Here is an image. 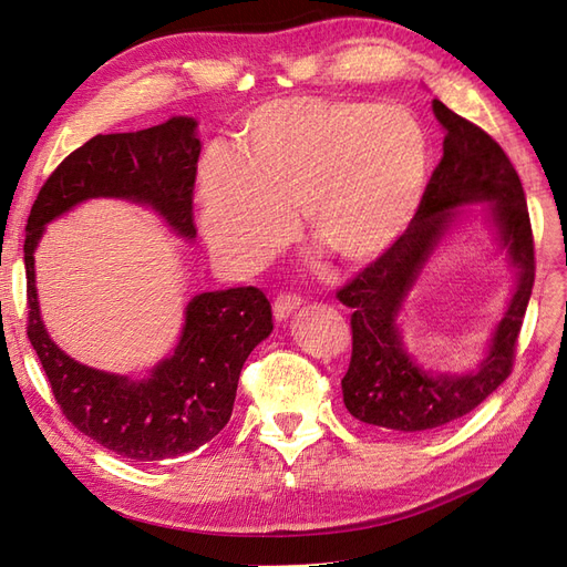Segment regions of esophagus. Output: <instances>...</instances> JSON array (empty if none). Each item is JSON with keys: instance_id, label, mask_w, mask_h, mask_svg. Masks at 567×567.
<instances>
[{"instance_id": "esophagus-1", "label": "esophagus", "mask_w": 567, "mask_h": 567, "mask_svg": "<svg viewBox=\"0 0 567 567\" xmlns=\"http://www.w3.org/2000/svg\"><path fill=\"white\" fill-rule=\"evenodd\" d=\"M300 305H302V300L296 298V296H279L277 300H274V305H271L274 319L286 321L296 310H300Z\"/></svg>"}]
</instances>
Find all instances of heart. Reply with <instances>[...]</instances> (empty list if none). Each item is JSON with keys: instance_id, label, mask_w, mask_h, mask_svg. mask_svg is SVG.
Listing matches in <instances>:
<instances>
[{"instance_id": "1", "label": "heart", "mask_w": 567, "mask_h": 567, "mask_svg": "<svg viewBox=\"0 0 567 567\" xmlns=\"http://www.w3.org/2000/svg\"><path fill=\"white\" fill-rule=\"evenodd\" d=\"M244 153L210 146L196 173L200 229L215 260L262 269L296 229L346 265H369L419 213L431 142L404 106L350 99H274L248 113Z\"/></svg>"}]
</instances>
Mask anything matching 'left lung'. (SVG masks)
I'll return each instance as SVG.
<instances>
[{"label": "left lung", "instance_id": "obj_1", "mask_svg": "<svg viewBox=\"0 0 567 567\" xmlns=\"http://www.w3.org/2000/svg\"><path fill=\"white\" fill-rule=\"evenodd\" d=\"M433 113L444 130V153L416 217L398 244L338 290L340 302L352 307V359L340 383L342 402L354 419L400 433L433 431L466 416L508 379L535 284V246L516 167L487 132L440 99H433ZM475 214L486 219L517 279L486 357L473 370L437 374L408 352L399 317L446 236Z\"/></svg>", "mask_w": 567, "mask_h": 567}]
</instances>
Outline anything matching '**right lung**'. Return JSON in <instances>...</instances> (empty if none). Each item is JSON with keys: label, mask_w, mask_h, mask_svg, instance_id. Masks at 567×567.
Here are the masks:
<instances>
[{"label": "right lung", "mask_w": 567, "mask_h": 567, "mask_svg": "<svg viewBox=\"0 0 567 567\" xmlns=\"http://www.w3.org/2000/svg\"><path fill=\"white\" fill-rule=\"evenodd\" d=\"M198 123L175 115L136 132L96 134L44 182L28 217V338L65 419L104 450L134 461H167L210 442L231 419L248 354L274 331L260 288L198 293L184 307L175 350L146 375L78 362L42 321L35 250L49 221L92 198H117L156 213L179 238H196L192 196L200 156Z\"/></svg>", "instance_id": "1"}]
</instances>
